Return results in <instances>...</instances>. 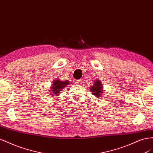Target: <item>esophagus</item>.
Masks as SVG:
<instances>
[{"label": "esophagus", "instance_id": "1", "mask_svg": "<svg viewBox=\"0 0 153 153\" xmlns=\"http://www.w3.org/2000/svg\"><path fill=\"white\" fill-rule=\"evenodd\" d=\"M74 82H75V84H77V85H81L82 82V80H75Z\"/></svg>", "mask_w": 153, "mask_h": 153}]
</instances>
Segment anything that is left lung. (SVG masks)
<instances>
[{
	"label": "left lung",
	"mask_w": 153,
	"mask_h": 153,
	"mask_svg": "<svg viewBox=\"0 0 153 153\" xmlns=\"http://www.w3.org/2000/svg\"><path fill=\"white\" fill-rule=\"evenodd\" d=\"M104 87L101 81L98 79H96L94 81V85L90 86V90L91 92L97 98L102 97L104 94Z\"/></svg>",
	"instance_id": "left-lung-1"
}]
</instances>
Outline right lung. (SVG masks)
Wrapping results in <instances>:
<instances>
[{
	"label": "right lung",
	"instance_id": "obj_1",
	"mask_svg": "<svg viewBox=\"0 0 153 153\" xmlns=\"http://www.w3.org/2000/svg\"><path fill=\"white\" fill-rule=\"evenodd\" d=\"M68 85H70V81L68 80L62 81L59 79L53 80L52 82V85L50 87V90H49L51 97L54 95L58 96L59 94L62 93L64 88H65Z\"/></svg>",
	"mask_w": 153,
	"mask_h": 153
}]
</instances>
